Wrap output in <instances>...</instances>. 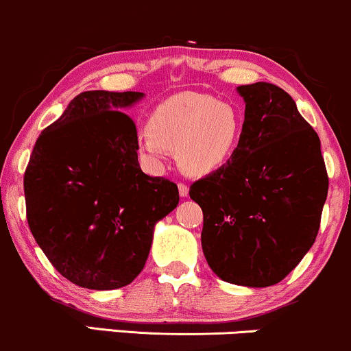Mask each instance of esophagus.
<instances>
[{
	"label": "esophagus",
	"mask_w": 351,
	"mask_h": 351,
	"mask_svg": "<svg viewBox=\"0 0 351 351\" xmlns=\"http://www.w3.org/2000/svg\"><path fill=\"white\" fill-rule=\"evenodd\" d=\"M178 191H180L181 197H186L189 194V186H188V184H184V183H178Z\"/></svg>",
	"instance_id": "esophagus-1"
}]
</instances>
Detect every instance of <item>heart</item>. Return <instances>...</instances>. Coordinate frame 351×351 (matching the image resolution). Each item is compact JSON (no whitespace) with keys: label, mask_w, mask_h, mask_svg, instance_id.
Here are the masks:
<instances>
[{"label":"heart","mask_w":351,"mask_h":351,"mask_svg":"<svg viewBox=\"0 0 351 351\" xmlns=\"http://www.w3.org/2000/svg\"><path fill=\"white\" fill-rule=\"evenodd\" d=\"M242 117L227 101L206 93H178L162 101L152 112L149 125L138 132V150L160 165L168 150H176L181 170L208 175L229 163L239 149Z\"/></svg>","instance_id":"heart-1"}]
</instances>
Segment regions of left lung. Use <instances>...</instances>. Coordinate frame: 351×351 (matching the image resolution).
<instances>
[{
    "mask_svg": "<svg viewBox=\"0 0 351 351\" xmlns=\"http://www.w3.org/2000/svg\"><path fill=\"white\" fill-rule=\"evenodd\" d=\"M245 101L239 149L229 163L194 181L201 245L219 278L273 286L298 267L320 227L328 176L320 138L285 90L258 82L237 88Z\"/></svg>",
    "mask_w": 351,
    "mask_h": 351,
    "instance_id": "obj_1",
    "label": "left lung"
}]
</instances>
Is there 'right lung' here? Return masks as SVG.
I'll return each mask as SVG.
<instances>
[{
	"mask_svg": "<svg viewBox=\"0 0 351 351\" xmlns=\"http://www.w3.org/2000/svg\"><path fill=\"white\" fill-rule=\"evenodd\" d=\"M138 91H84L42 130L24 173L29 229L62 276L117 289L145 267L155 223L178 206V186L149 176L124 111Z\"/></svg>",
	"mask_w": 351,
	"mask_h": 351,
	"instance_id": "add662e5",
	"label": "right lung"
}]
</instances>
